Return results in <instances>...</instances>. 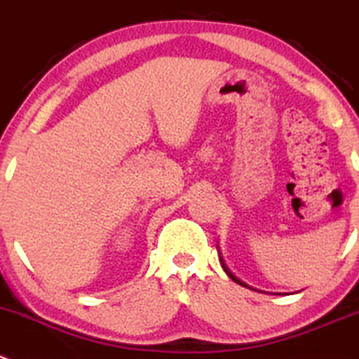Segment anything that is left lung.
Segmentation results:
<instances>
[{
  "instance_id": "left-lung-1",
  "label": "left lung",
  "mask_w": 359,
  "mask_h": 359,
  "mask_svg": "<svg viewBox=\"0 0 359 359\" xmlns=\"http://www.w3.org/2000/svg\"><path fill=\"white\" fill-rule=\"evenodd\" d=\"M220 261H222V268H224V271H225V273H227V275H229V278H233V280H234V282H236V284H240V285H243V287H247V285H245V284H243V282H241V280H238V278H236V276H234V275H233V273L229 271V269H227V266H225V264H224V259H220Z\"/></svg>"
}]
</instances>
